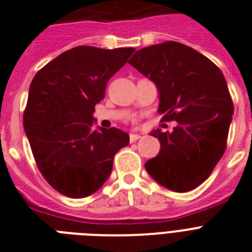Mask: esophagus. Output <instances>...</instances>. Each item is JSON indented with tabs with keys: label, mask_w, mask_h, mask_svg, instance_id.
<instances>
[{
	"label": "esophagus",
	"mask_w": 252,
	"mask_h": 252,
	"mask_svg": "<svg viewBox=\"0 0 252 252\" xmlns=\"http://www.w3.org/2000/svg\"><path fill=\"white\" fill-rule=\"evenodd\" d=\"M140 137H141V136H140L139 133H131V135H130V141L131 142L136 141V140H139Z\"/></svg>",
	"instance_id": "1"
}]
</instances>
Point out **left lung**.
I'll return each instance as SVG.
<instances>
[{
    "instance_id": "1",
    "label": "left lung",
    "mask_w": 252,
    "mask_h": 252,
    "mask_svg": "<svg viewBox=\"0 0 252 252\" xmlns=\"http://www.w3.org/2000/svg\"><path fill=\"white\" fill-rule=\"evenodd\" d=\"M128 63L155 83L162 121L174 130L151 131L160 151L145 162L150 177L173 192L202 184L226 150L233 104L226 79L215 63L177 41L142 48Z\"/></svg>"
}]
</instances>
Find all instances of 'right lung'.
<instances>
[{
    "label": "right lung",
    "instance_id": "right-lung-1",
    "mask_svg": "<svg viewBox=\"0 0 252 252\" xmlns=\"http://www.w3.org/2000/svg\"><path fill=\"white\" fill-rule=\"evenodd\" d=\"M133 48L77 46L35 74L24 113V130L40 173L62 194L84 198L103 186L113 157L130 142L120 128L94 124V106Z\"/></svg>",
    "mask_w": 252,
    "mask_h": 252
}]
</instances>
